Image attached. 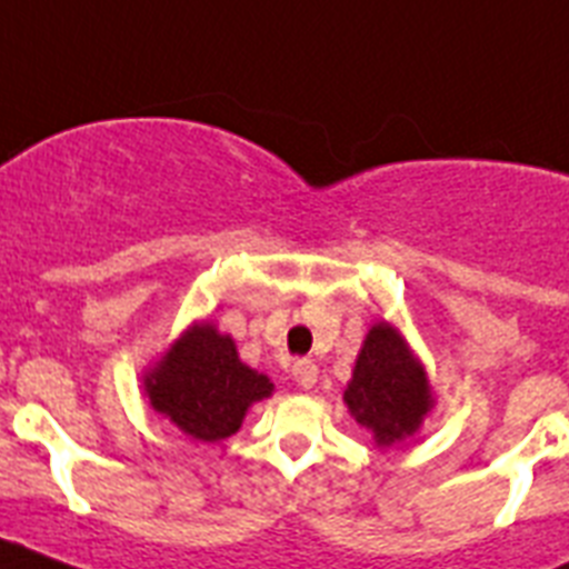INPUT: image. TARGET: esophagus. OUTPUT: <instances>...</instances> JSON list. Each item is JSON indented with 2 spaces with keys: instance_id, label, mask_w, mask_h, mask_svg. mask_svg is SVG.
<instances>
[{
  "instance_id": "esophagus-1",
  "label": "esophagus",
  "mask_w": 569,
  "mask_h": 569,
  "mask_svg": "<svg viewBox=\"0 0 569 569\" xmlns=\"http://www.w3.org/2000/svg\"><path fill=\"white\" fill-rule=\"evenodd\" d=\"M290 376L299 387H313L316 379H319V367L310 359H296L293 367H290Z\"/></svg>"
}]
</instances>
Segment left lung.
<instances>
[{
    "label": "left lung",
    "mask_w": 569,
    "mask_h": 569,
    "mask_svg": "<svg viewBox=\"0 0 569 569\" xmlns=\"http://www.w3.org/2000/svg\"><path fill=\"white\" fill-rule=\"evenodd\" d=\"M345 401L379 445H393L416 433L430 410L433 399L425 370L407 350L405 339L385 321L367 333Z\"/></svg>",
    "instance_id": "8db88e82"
}]
</instances>
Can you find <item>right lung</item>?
<instances>
[{"instance_id":"obj_1","label":"right lung","mask_w":569,"mask_h":569,"mask_svg":"<svg viewBox=\"0 0 569 569\" xmlns=\"http://www.w3.org/2000/svg\"><path fill=\"white\" fill-rule=\"evenodd\" d=\"M153 410L199 441L233 436L253 401L273 393L268 376L241 365L230 336L196 325L144 381Z\"/></svg>"}]
</instances>
